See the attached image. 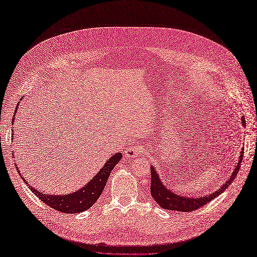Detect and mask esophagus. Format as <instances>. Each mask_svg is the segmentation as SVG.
<instances>
[{"label": "esophagus", "mask_w": 257, "mask_h": 257, "mask_svg": "<svg viewBox=\"0 0 257 257\" xmlns=\"http://www.w3.org/2000/svg\"><path fill=\"white\" fill-rule=\"evenodd\" d=\"M145 151L144 148L142 146H137V145H132L130 148H127V149L125 150V157L127 158H136L137 155L142 154L143 152Z\"/></svg>", "instance_id": "34e87169"}]
</instances>
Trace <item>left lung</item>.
Returning a JSON list of instances; mask_svg holds the SVG:
<instances>
[{"instance_id":"left-lung-1","label":"left lung","mask_w":257,"mask_h":257,"mask_svg":"<svg viewBox=\"0 0 257 257\" xmlns=\"http://www.w3.org/2000/svg\"><path fill=\"white\" fill-rule=\"evenodd\" d=\"M241 123H242L243 126L245 125L244 118L241 119ZM242 158H243V149H241L237 166L235 167L234 172L231 173V175L229 176L227 180L225 181V183L221 186L220 189H217L211 194H209V195L200 196V197L181 196L179 195V194H176L175 192H173L172 190L167 189L164 185V183L162 182L159 174L157 173V170L154 169V166H152L151 167V186H150L151 195L154 198V200L160 205V207L164 208L166 210H173V211H180V212L194 211V210H196L208 204L209 201H211L216 196H219L220 194H222L228 188L229 184L234 181L235 177L239 173Z\"/></svg>"}]
</instances>
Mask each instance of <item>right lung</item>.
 Listing matches in <instances>:
<instances>
[{
  "instance_id": "add662e5",
  "label": "right lung",
  "mask_w": 257,
  "mask_h": 257,
  "mask_svg": "<svg viewBox=\"0 0 257 257\" xmlns=\"http://www.w3.org/2000/svg\"><path fill=\"white\" fill-rule=\"evenodd\" d=\"M14 121L15 119H13V125L15 124ZM121 158L122 154L120 152L113 154L112 157L105 163L103 168L92 178V180L87 185H84L83 188L74 193L67 194V195H52V194L48 195V194H44L43 192L33 188V186H31L27 182V180H25V182L27 183L28 188L32 191L44 204L48 205L54 210H58V211L63 213H79L88 210L90 207L93 206V204L96 203V200L98 199L105 188L110 173L112 172L114 166L118 164ZM15 164H16V163H15ZM17 170L19 173L18 167Z\"/></svg>"
}]
</instances>
